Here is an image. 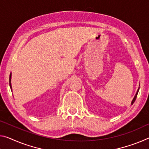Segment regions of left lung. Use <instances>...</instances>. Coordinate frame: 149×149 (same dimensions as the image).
<instances>
[{
  "mask_svg": "<svg viewBox=\"0 0 149 149\" xmlns=\"http://www.w3.org/2000/svg\"><path fill=\"white\" fill-rule=\"evenodd\" d=\"M139 89L137 90V91H136V94H135V96L134 97V98H133V101H132V102H131V105H133V103H134V101L136 100V97H137V94H138V92H139Z\"/></svg>",
  "mask_w": 149,
  "mask_h": 149,
  "instance_id": "left-lung-1",
  "label": "left lung"
}]
</instances>
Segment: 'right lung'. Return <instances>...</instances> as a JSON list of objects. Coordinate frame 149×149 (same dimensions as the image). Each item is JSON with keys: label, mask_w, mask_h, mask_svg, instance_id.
I'll use <instances>...</instances> for the list:
<instances>
[{"label": "right lung", "mask_w": 149, "mask_h": 149, "mask_svg": "<svg viewBox=\"0 0 149 149\" xmlns=\"http://www.w3.org/2000/svg\"><path fill=\"white\" fill-rule=\"evenodd\" d=\"M11 74H10V77H9V85H10V87L12 89V86H11Z\"/></svg>", "instance_id": "1"}]
</instances>
